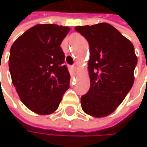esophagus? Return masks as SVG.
Returning a JSON list of instances; mask_svg holds the SVG:
<instances>
[{"mask_svg":"<svg viewBox=\"0 0 147 147\" xmlns=\"http://www.w3.org/2000/svg\"><path fill=\"white\" fill-rule=\"evenodd\" d=\"M71 70H72V71H73L74 73H76V66L75 65L71 66Z\"/></svg>","mask_w":147,"mask_h":147,"instance_id":"obj_1","label":"esophagus"}]
</instances>
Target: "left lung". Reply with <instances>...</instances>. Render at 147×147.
Wrapping results in <instances>:
<instances>
[{"instance_id":"left-lung-1","label":"left lung","mask_w":147,"mask_h":147,"mask_svg":"<svg viewBox=\"0 0 147 147\" xmlns=\"http://www.w3.org/2000/svg\"><path fill=\"white\" fill-rule=\"evenodd\" d=\"M75 29L86 38L90 48V88L81 98L82 108L93 117H105L123 102L132 88L137 65L134 47L106 23Z\"/></svg>"}]
</instances>
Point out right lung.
Returning <instances> with one entry per match:
<instances>
[{
	"label": "right lung",
	"mask_w": 147,
	"mask_h": 147,
	"mask_svg": "<svg viewBox=\"0 0 147 147\" xmlns=\"http://www.w3.org/2000/svg\"><path fill=\"white\" fill-rule=\"evenodd\" d=\"M70 28L37 24L19 36L10 49L9 71L16 91L30 110L55 111L70 88L71 75L60 47Z\"/></svg>",
	"instance_id": "1"
}]
</instances>
